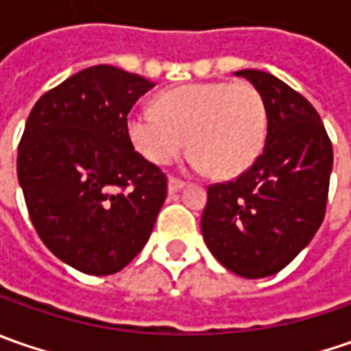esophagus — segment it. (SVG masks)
<instances>
[{
	"label": "esophagus",
	"instance_id": "34e87169",
	"mask_svg": "<svg viewBox=\"0 0 351 351\" xmlns=\"http://www.w3.org/2000/svg\"><path fill=\"white\" fill-rule=\"evenodd\" d=\"M183 187H185V183L180 182V180H176V178H171V180L168 182V193L169 195H173V193L182 191Z\"/></svg>",
	"mask_w": 351,
	"mask_h": 351
}]
</instances>
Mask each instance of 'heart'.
<instances>
[{"label":"heart","mask_w":351,"mask_h":351,"mask_svg":"<svg viewBox=\"0 0 351 351\" xmlns=\"http://www.w3.org/2000/svg\"><path fill=\"white\" fill-rule=\"evenodd\" d=\"M127 132L150 164L166 166L187 146L191 168L219 178L240 176L262 154L267 111L262 93L248 82H201L168 89L154 111H132Z\"/></svg>","instance_id":"heart-1"}]
</instances>
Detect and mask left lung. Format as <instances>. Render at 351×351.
Listing matches in <instances>:
<instances>
[{
    "instance_id": "obj_1",
    "label": "left lung",
    "mask_w": 351,
    "mask_h": 351,
    "mask_svg": "<svg viewBox=\"0 0 351 351\" xmlns=\"http://www.w3.org/2000/svg\"><path fill=\"white\" fill-rule=\"evenodd\" d=\"M234 74L262 93L267 136L250 169L207 189L201 232L228 271L260 279L293 262L322 224L332 144L315 107L279 77L262 70Z\"/></svg>"
}]
</instances>
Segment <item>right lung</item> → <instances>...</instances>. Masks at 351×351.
Masks as SVG:
<instances>
[{
    "instance_id": "add662e5",
    "label": "right lung",
    "mask_w": 351,
    "mask_h": 351,
    "mask_svg": "<svg viewBox=\"0 0 351 351\" xmlns=\"http://www.w3.org/2000/svg\"><path fill=\"white\" fill-rule=\"evenodd\" d=\"M152 82L115 66L70 75L34 103L17 178L34 230L58 260L88 276L121 271L144 248L166 176L128 138L127 115Z\"/></svg>"
}]
</instances>
